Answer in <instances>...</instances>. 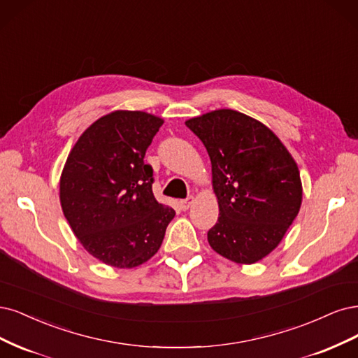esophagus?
<instances>
[{
	"instance_id": "obj_1",
	"label": "esophagus",
	"mask_w": 358,
	"mask_h": 358,
	"mask_svg": "<svg viewBox=\"0 0 358 358\" xmlns=\"http://www.w3.org/2000/svg\"><path fill=\"white\" fill-rule=\"evenodd\" d=\"M193 202H194V198H193V196H189L187 199H182V201H181V206H182V210H189Z\"/></svg>"
}]
</instances>
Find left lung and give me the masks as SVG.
Listing matches in <instances>:
<instances>
[{
    "instance_id": "1",
    "label": "left lung",
    "mask_w": 358,
    "mask_h": 358,
    "mask_svg": "<svg viewBox=\"0 0 358 358\" xmlns=\"http://www.w3.org/2000/svg\"><path fill=\"white\" fill-rule=\"evenodd\" d=\"M211 159L218 220L208 242L241 264L266 257L284 238L302 203V181L292 155L268 126L235 110L186 122Z\"/></svg>"
}]
</instances>
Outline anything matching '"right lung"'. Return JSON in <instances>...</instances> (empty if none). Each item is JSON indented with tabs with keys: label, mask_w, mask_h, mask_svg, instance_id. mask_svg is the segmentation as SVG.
Returning <instances> with one entry per match:
<instances>
[{
	"label": "right lung",
	"mask_w": 358,
	"mask_h": 358,
	"mask_svg": "<svg viewBox=\"0 0 358 358\" xmlns=\"http://www.w3.org/2000/svg\"><path fill=\"white\" fill-rule=\"evenodd\" d=\"M164 120L144 111L102 116L68 155L59 198L89 255L119 269L140 266L162 245L176 211L155 198L144 156Z\"/></svg>",
	"instance_id": "right-lung-1"
}]
</instances>
